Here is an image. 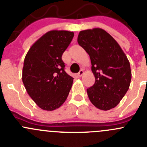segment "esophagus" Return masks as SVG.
<instances>
[{"label":"esophagus","instance_id":"esophagus-1","mask_svg":"<svg viewBox=\"0 0 147 147\" xmlns=\"http://www.w3.org/2000/svg\"><path fill=\"white\" fill-rule=\"evenodd\" d=\"M83 74H84V71L83 70H80V71L78 73V76H79V77H81Z\"/></svg>","mask_w":147,"mask_h":147}]
</instances>
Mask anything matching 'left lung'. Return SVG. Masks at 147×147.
Returning a JSON list of instances; mask_svg holds the SVG:
<instances>
[{"mask_svg": "<svg viewBox=\"0 0 147 147\" xmlns=\"http://www.w3.org/2000/svg\"><path fill=\"white\" fill-rule=\"evenodd\" d=\"M78 43L89 54L95 77L86 89L97 108L109 110L116 107L128 90L131 80L130 63L116 40L100 28L81 31Z\"/></svg>", "mask_w": 147, "mask_h": 147, "instance_id": "obj_1", "label": "left lung"}]
</instances>
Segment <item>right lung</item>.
<instances>
[{"mask_svg":"<svg viewBox=\"0 0 147 147\" xmlns=\"http://www.w3.org/2000/svg\"><path fill=\"white\" fill-rule=\"evenodd\" d=\"M74 36L69 31H49L25 56L22 82L28 94L42 110L58 109L68 97L74 78L64 71L61 57Z\"/></svg>","mask_w":147,"mask_h":147,"instance_id":"1","label":"right lung"}]
</instances>
